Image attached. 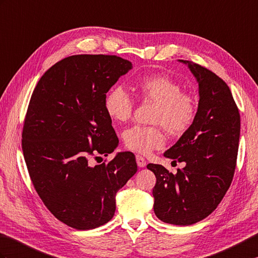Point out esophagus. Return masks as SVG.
<instances>
[{
	"label": "esophagus",
	"mask_w": 258,
	"mask_h": 258,
	"mask_svg": "<svg viewBox=\"0 0 258 258\" xmlns=\"http://www.w3.org/2000/svg\"><path fill=\"white\" fill-rule=\"evenodd\" d=\"M136 163H137V166L141 167V168L146 166V160L143 156H141V155H136Z\"/></svg>",
	"instance_id": "esophagus-1"
}]
</instances>
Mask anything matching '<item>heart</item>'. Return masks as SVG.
Masks as SVG:
<instances>
[{
  "label": "heart",
  "instance_id": "obj_1",
  "mask_svg": "<svg viewBox=\"0 0 258 258\" xmlns=\"http://www.w3.org/2000/svg\"><path fill=\"white\" fill-rule=\"evenodd\" d=\"M135 89L142 99L156 103L152 122L159 125H134L125 131L123 141L132 152L147 155L163 147L166 141L163 127L170 135L180 136L194 124L197 115L196 101L182 93L181 86L170 77L146 76L136 83ZM133 107V100L122 87H113L105 94L104 110L114 122H126L132 116Z\"/></svg>",
  "mask_w": 258,
  "mask_h": 258
}]
</instances>
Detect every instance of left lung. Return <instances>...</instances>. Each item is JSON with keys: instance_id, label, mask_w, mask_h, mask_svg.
Returning <instances> with one entry per match:
<instances>
[{"instance_id": "8db88e82", "label": "left lung", "mask_w": 258, "mask_h": 258, "mask_svg": "<svg viewBox=\"0 0 258 258\" xmlns=\"http://www.w3.org/2000/svg\"><path fill=\"white\" fill-rule=\"evenodd\" d=\"M198 82L199 104L191 127L164 153L183 163L176 175L148 164L156 176L154 212L165 223L191 225L211 214L230 188L236 166L241 117L231 90L212 71L189 60Z\"/></svg>"}]
</instances>
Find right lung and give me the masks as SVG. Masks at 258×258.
Instances as JSON below:
<instances>
[{
	"instance_id": "right-lung-1",
	"label": "right lung",
	"mask_w": 258,
	"mask_h": 258,
	"mask_svg": "<svg viewBox=\"0 0 258 258\" xmlns=\"http://www.w3.org/2000/svg\"><path fill=\"white\" fill-rule=\"evenodd\" d=\"M132 68L116 56H70L46 71L29 101L22 134L29 176L48 210L74 229L109 222L116 192L137 171L131 152L89 164L93 155L107 156L118 146L104 98Z\"/></svg>"
}]
</instances>
